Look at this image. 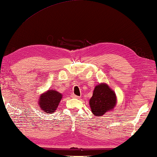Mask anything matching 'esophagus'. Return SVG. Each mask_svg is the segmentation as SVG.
Returning <instances> with one entry per match:
<instances>
[{"instance_id": "34e87169", "label": "esophagus", "mask_w": 157, "mask_h": 157, "mask_svg": "<svg viewBox=\"0 0 157 157\" xmlns=\"http://www.w3.org/2000/svg\"><path fill=\"white\" fill-rule=\"evenodd\" d=\"M71 97H72V98H76V99H78V98H79V97H78V96L75 95V94H71Z\"/></svg>"}]
</instances>
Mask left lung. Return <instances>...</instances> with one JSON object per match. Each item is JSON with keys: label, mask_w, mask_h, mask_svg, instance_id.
Returning <instances> with one entry per match:
<instances>
[{"label": "left lung", "mask_w": 157, "mask_h": 157, "mask_svg": "<svg viewBox=\"0 0 157 157\" xmlns=\"http://www.w3.org/2000/svg\"><path fill=\"white\" fill-rule=\"evenodd\" d=\"M116 103V94L106 83H100L95 86L89 101L92 113L98 117L113 109Z\"/></svg>", "instance_id": "left-lung-1"}]
</instances>
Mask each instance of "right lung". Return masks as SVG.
<instances>
[{
    "instance_id": "obj_1",
    "label": "right lung",
    "mask_w": 157,
    "mask_h": 157,
    "mask_svg": "<svg viewBox=\"0 0 157 157\" xmlns=\"http://www.w3.org/2000/svg\"><path fill=\"white\" fill-rule=\"evenodd\" d=\"M62 94L55 90H48L42 94L38 100V104L42 111L46 113H52L58 106L59 103L62 99Z\"/></svg>"
}]
</instances>
